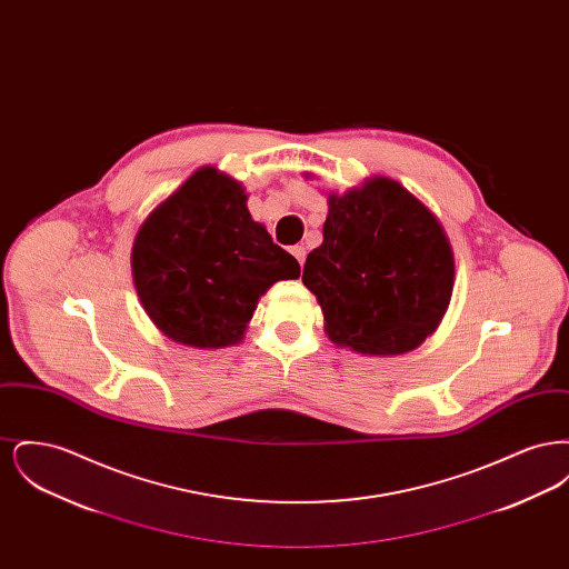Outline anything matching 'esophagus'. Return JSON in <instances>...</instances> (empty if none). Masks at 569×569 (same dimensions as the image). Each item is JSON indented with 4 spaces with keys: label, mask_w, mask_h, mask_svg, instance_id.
Returning <instances> with one entry per match:
<instances>
[{
    "label": "esophagus",
    "mask_w": 569,
    "mask_h": 569,
    "mask_svg": "<svg viewBox=\"0 0 569 569\" xmlns=\"http://www.w3.org/2000/svg\"><path fill=\"white\" fill-rule=\"evenodd\" d=\"M290 251H292V256L297 258L298 264L302 267V264H305V258H307V249H305L302 244H295Z\"/></svg>",
    "instance_id": "esophagus-1"
}]
</instances>
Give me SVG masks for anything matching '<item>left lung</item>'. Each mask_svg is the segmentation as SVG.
Wrapping results in <instances>:
<instances>
[{"mask_svg":"<svg viewBox=\"0 0 569 569\" xmlns=\"http://www.w3.org/2000/svg\"><path fill=\"white\" fill-rule=\"evenodd\" d=\"M328 207L302 283L318 297L330 341L371 356L418 348L452 297L455 258L441 223L386 177L330 193Z\"/></svg>","mask_w":569,"mask_h":569,"instance_id":"1","label":"left lung"}]
</instances>
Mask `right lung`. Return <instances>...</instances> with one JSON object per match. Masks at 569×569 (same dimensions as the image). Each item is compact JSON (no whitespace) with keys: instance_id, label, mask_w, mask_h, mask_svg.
Returning <instances> with one entry per match:
<instances>
[{"instance_id":"right-lung-1","label":"right lung","mask_w":569,"mask_h":569,"mask_svg":"<svg viewBox=\"0 0 569 569\" xmlns=\"http://www.w3.org/2000/svg\"><path fill=\"white\" fill-rule=\"evenodd\" d=\"M241 183L200 168L140 226L136 290L163 335L191 348L243 339L258 298L300 274L297 258L253 221Z\"/></svg>"}]
</instances>
